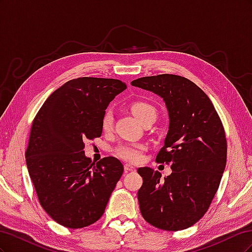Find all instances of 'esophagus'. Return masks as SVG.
I'll use <instances>...</instances> for the list:
<instances>
[{
    "label": "esophagus",
    "instance_id": "esophagus-1",
    "mask_svg": "<svg viewBox=\"0 0 252 252\" xmlns=\"http://www.w3.org/2000/svg\"><path fill=\"white\" fill-rule=\"evenodd\" d=\"M124 169H125L126 172H128V171H135V170H136L135 167L132 166V165H130V164H125V165H124Z\"/></svg>",
    "mask_w": 252,
    "mask_h": 252
}]
</instances>
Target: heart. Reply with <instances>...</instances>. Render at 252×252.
I'll use <instances>...</instances> for the list:
<instances>
[{
	"label": "heart",
	"mask_w": 252,
	"mask_h": 252,
	"mask_svg": "<svg viewBox=\"0 0 252 252\" xmlns=\"http://www.w3.org/2000/svg\"><path fill=\"white\" fill-rule=\"evenodd\" d=\"M130 110L133 116L138 119L141 123L145 120L149 118L157 117V110L154 106L146 103V102H134L130 106ZM112 112L110 110L105 111L102 118V128L104 130H109L112 126ZM144 151V146L141 144H121L117 147L116 152L117 155L123 159L129 162H138L142 158V154Z\"/></svg>",
	"instance_id": "obj_1"
}]
</instances>
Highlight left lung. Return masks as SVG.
<instances>
[{
  "instance_id": "8db88e82",
  "label": "left lung",
  "mask_w": 252,
  "mask_h": 252,
  "mask_svg": "<svg viewBox=\"0 0 252 252\" xmlns=\"http://www.w3.org/2000/svg\"><path fill=\"white\" fill-rule=\"evenodd\" d=\"M131 85L161 96L168 111V132L156 161L170 163L171 174L138 169L143 185L138 200L143 218L163 230L186 229L208 210L227 159L224 127L210 98L195 84L175 74H158Z\"/></svg>"
}]
</instances>
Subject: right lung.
<instances>
[{"mask_svg":"<svg viewBox=\"0 0 252 252\" xmlns=\"http://www.w3.org/2000/svg\"><path fill=\"white\" fill-rule=\"evenodd\" d=\"M126 88L114 79L70 80L53 91L33 120L27 169L42 207L60 225L77 229L95 223L123 174L117 158L91 161L84 141L101 136L105 110Z\"/></svg>","mask_w":252,"mask_h":252,"instance_id":"1","label":"right lung"}]
</instances>
